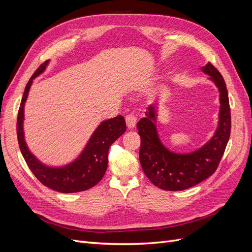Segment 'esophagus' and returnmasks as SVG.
<instances>
[{"mask_svg": "<svg viewBox=\"0 0 252 252\" xmlns=\"http://www.w3.org/2000/svg\"><path fill=\"white\" fill-rule=\"evenodd\" d=\"M125 120H126V125H127L128 129H132L135 127L136 118L133 116V114H128Z\"/></svg>", "mask_w": 252, "mask_h": 252, "instance_id": "1", "label": "esophagus"}]
</instances>
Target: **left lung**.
Instances as JSON below:
<instances>
[{
    "instance_id": "8db88e82",
    "label": "left lung",
    "mask_w": 252,
    "mask_h": 252,
    "mask_svg": "<svg viewBox=\"0 0 252 252\" xmlns=\"http://www.w3.org/2000/svg\"><path fill=\"white\" fill-rule=\"evenodd\" d=\"M201 70L209 75L220 94L219 122L215 133L203 146L180 154L167 148L157 128L158 106L151 104L145 118L136 125L141 136L140 162L144 173L154 185L164 190L180 191L193 187L215 173L230 136L231 118L225 81L217 68L208 63Z\"/></svg>"
}]
</instances>
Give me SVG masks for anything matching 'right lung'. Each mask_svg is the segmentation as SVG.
<instances>
[{
    "instance_id": "obj_1",
    "label": "right lung",
    "mask_w": 252,
    "mask_h": 252,
    "mask_svg": "<svg viewBox=\"0 0 252 252\" xmlns=\"http://www.w3.org/2000/svg\"><path fill=\"white\" fill-rule=\"evenodd\" d=\"M49 64H42L28 81L22 97L17 122V134L23 158L35 178L43 185L62 193H73L95 186L102 180L108 165V150L113 142L126 131L125 119L118 116L101 122L91 134L85 147L73 161L62 166L44 164L29 150L24 133V109L33 80L41 75Z\"/></svg>"
}]
</instances>
